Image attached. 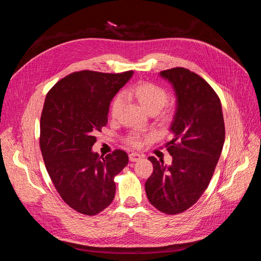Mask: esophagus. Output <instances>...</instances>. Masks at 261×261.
<instances>
[{
	"label": "esophagus",
	"instance_id": "34e87169",
	"mask_svg": "<svg viewBox=\"0 0 261 261\" xmlns=\"http://www.w3.org/2000/svg\"><path fill=\"white\" fill-rule=\"evenodd\" d=\"M141 158H143V155L139 154V153H136V152L129 153V160H130L132 162H137V161L141 160Z\"/></svg>",
	"mask_w": 261,
	"mask_h": 261
}]
</instances>
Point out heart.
Masks as SVG:
<instances>
[{
  "instance_id": "obj_1",
  "label": "heart",
  "mask_w": 261,
  "mask_h": 261,
  "mask_svg": "<svg viewBox=\"0 0 261 261\" xmlns=\"http://www.w3.org/2000/svg\"><path fill=\"white\" fill-rule=\"evenodd\" d=\"M123 93L125 96H132L135 98L139 102V105L150 114H155L159 112L164 105L167 103L168 100V93L164 88H162L159 85L149 82H141L134 86L133 88L125 90ZM123 102L124 99L122 94H117V96L114 97L111 102V107H110V114H111L112 117H116L118 113H120ZM167 113L168 111L163 112V114ZM146 139V136L140 135L138 133H132L126 137L125 141L134 148H139L144 144V140Z\"/></svg>"
}]
</instances>
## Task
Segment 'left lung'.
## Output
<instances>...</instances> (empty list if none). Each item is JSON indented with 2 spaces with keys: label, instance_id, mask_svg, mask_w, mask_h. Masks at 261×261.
<instances>
[{
  "label": "left lung",
  "instance_id": "left-lung-1",
  "mask_svg": "<svg viewBox=\"0 0 261 261\" xmlns=\"http://www.w3.org/2000/svg\"><path fill=\"white\" fill-rule=\"evenodd\" d=\"M176 94V111L167 150L170 167L149 156L152 174L145 187L148 200L167 215L191 208L206 191L222 152L225 127L221 102L202 77L184 67L162 70Z\"/></svg>",
  "mask_w": 261,
  "mask_h": 261
}]
</instances>
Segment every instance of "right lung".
I'll use <instances>...</instances> for the list:
<instances>
[{
  "mask_svg": "<svg viewBox=\"0 0 261 261\" xmlns=\"http://www.w3.org/2000/svg\"><path fill=\"white\" fill-rule=\"evenodd\" d=\"M132 75L81 70L62 78L45 97L40 118L45 168L61 198L82 215H98L112 202L114 177L128 163L123 150L102 158L91 148L108 123L111 100Z\"/></svg>",
  "mask_w": 261,
  "mask_h": 261,
  "instance_id": "1",
  "label": "right lung"
}]
</instances>
